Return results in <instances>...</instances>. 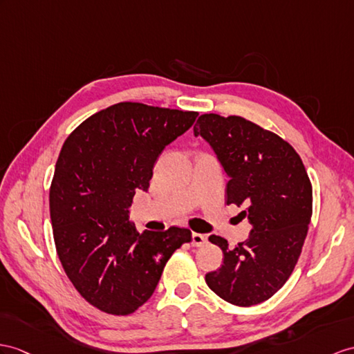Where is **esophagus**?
<instances>
[{
  "instance_id": "esophagus-1",
  "label": "esophagus",
  "mask_w": 354,
  "mask_h": 354,
  "mask_svg": "<svg viewBox=\"0 0 354 354\" xmlns=\"http://www.w3.org/2000/svg\"><path fill=\"white\" fill-rule=\"evenodd\" d=\"M205 243V236L200 232H192V246H203Z\"/></svg>"
}]
</instances>
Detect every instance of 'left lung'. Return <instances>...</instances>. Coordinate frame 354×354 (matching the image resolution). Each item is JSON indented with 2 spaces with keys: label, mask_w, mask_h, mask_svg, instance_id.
Wrapping results in <instances>:
<instances>
[{
  "label": "left lung",
  "mask_w": 354,
  "mask_h": 354,
  "mask_svg": "<svg viewBox=\"0 0 354 354\" xmlns=\"http://www.w3.org/2000/svg\"><path fill=\"white\" fill-rule=\"evenodd\" d=\"M230 177L227 204L245 205L252 230L236 248L221 236L209 242L223 264L205 274L212 291L237 306L270 299L296 267L313 216V185L300 156L281 136L249 120L203 114L194 126Z\"/></svg>",
  "instance_id": "obj_1"
}]
</instances>
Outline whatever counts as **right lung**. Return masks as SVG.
Here are the masks:
<instances>
[{
  "label": "right lung",
  "mask_w": 354,
  "mask_h": 354,
  "mask_svg": "<svg viewBox=\"0 0 354 354\" xmlns=\"http://www.w3.org/2000/svg\"><path fill=\"white\" fill-rule=\"evenodd\" d=\"M198 112L120 102L68 135L49 189L54 242L63 269L94 308L129 315L147 301L167 261L192 240L187 228L142 234L129 221L138 191H149L154 162Z\"/></svg>",
  "instance_id": "obj_1"
}]
</instances>
